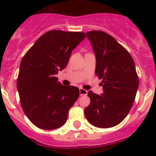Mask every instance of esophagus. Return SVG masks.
Instances as JSON below:
<instances>
[{"mask_svg": "<svg viewBox=\"0 0 156 156\" xmlns=\"http://www.w3.org/2000/svg\"><path fill=\"white\" fill-rule=\"evenodd\" d=\"M80 96H86L87 95V90H86L84 89H80Z\"/></svg>", "mask_w": 156, "mask_h": 156, "instance_id": "1", "label": "esophagus"}]
</instances>
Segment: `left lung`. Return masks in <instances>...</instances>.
I'll return each instance as SVG.
<instances>
[{"label":"left lung","mask_w":156,"mask_h":156,"mask_svg":"<svg viewBox=\"0 0 156 156\" xmlns=\"http://www.w3.org/2000/svg\"><path fill=\"white\" fill-rule=\"evenodd\" d=\"M96 56L95 73L102 80L103 94L88 92L86 118L101 128L118 125L126 118L135 101L138 77L129 52L111 35L101 31L87 32Z\"/></svg>","instance_id":"8db88e82"}]
</instances>
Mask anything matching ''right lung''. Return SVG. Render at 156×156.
<instances>
[{
    "label": "right lung",
    "mask_w": 156,
    "mask_h": 156,
    "mask_svg": "<svg viewBox=\"0 0 156 156\" xmlns=\"http://www.w3.org/2000/svg\"><path fill=\"white\" fill-rule=\"evenodd\" d=\"M85 37L83 32L49 31L21 59L17 80L20 102L27 118L38 128L55 129L66 122L80 90L62 85L55 75L66 68L72 51Z\"/></svg>",
    "instance_id": "1"
}]
</instances>
